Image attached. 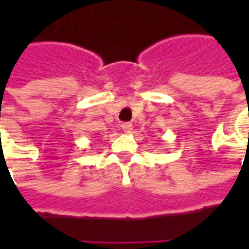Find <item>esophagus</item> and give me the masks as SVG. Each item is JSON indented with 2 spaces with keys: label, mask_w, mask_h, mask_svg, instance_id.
Listing matches in <instances>:
<instances>
[{
  "label": "esophagus",
  "mask_w": 249,
  "mask_h": 249,
  "mask_svg": "<svg viewBox=\"0 0 249 249\" xmlns=\"http://www.w3.org/2000/svg\"><path fill=\"white\" fill-rule=\"evenodd\" d=\"M121 128L125 130V132H130V130L133 129V126L130 123H124V124H121Z\"/></svg>",
  "instance_id": "esophagus-1"
}]
</instances>
